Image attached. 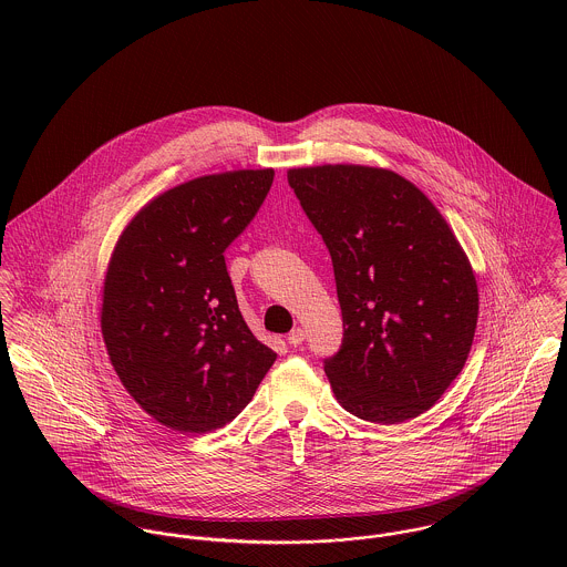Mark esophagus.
I'll return each mask as SVG.
<instances>
[{"mask_svg": "<svg viewBox=\"0 0 567 567\" xmlns=\"http://www.w3.org/2000/svg\"><path fill=\"white\" fill-rule=\"evenodd\" d=\"M303 340H306V331H303L301 327H295V329L288 333V342H290L292 347L303 344Z\"/></svg>", "mask_w": 567, "mask_h": 567, "instance_id": "esophagus-1", "label": "esophagus"}]
</instances>
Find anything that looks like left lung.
<instances>
[{"mask_svg": "<svg viewBox=\"0 0 567 567\" xmlns=\"http://www.w3.org/2000/svg\"><path fill=\"white\" fill-rule=\"evenodd\" d=\"M331 255L342 344L324 360L340 405L371 423L432 408L463 371L478 323L472 264L427 196L367 165L288 172Z\"/></svg>", "mask_w": 567, "mask_h": 567, "instance_id": "8db88e82", "label": "left lung"}]
</instances>
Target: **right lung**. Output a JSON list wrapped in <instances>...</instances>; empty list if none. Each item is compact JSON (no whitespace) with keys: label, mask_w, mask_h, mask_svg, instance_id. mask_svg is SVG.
<instances>
[{"label":"right lung","mask_w":567,"mask_h":567,"mask_svg":"<svg viewBox=\"0 0 567 567\" xmlns=\"http://www.w3.org/2000/svg\"><path fill=\"white\" fill-rule=\"evenodd\" d=\"M275 169L176 185L124 229L102 295V336L124 389L159 423L205 434L252 400L277 353L238 308L225 250L259 212Z\"/></svg>","instance_id":"add662e5"}]
</instances>
